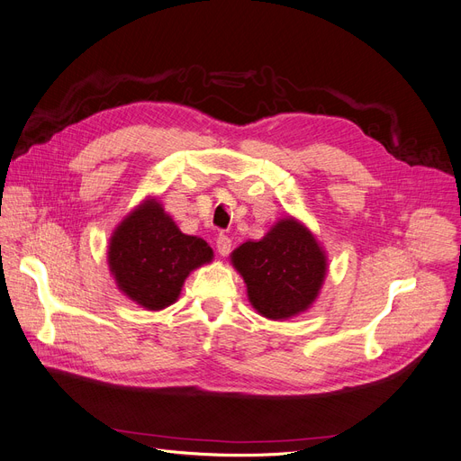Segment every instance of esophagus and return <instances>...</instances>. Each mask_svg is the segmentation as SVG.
Wrapping results in <instances>:
<instances>
[{"label":"esophagus","instance_id":"34e87169","mask_svg":"<svg viewBox=\"0 0 461 461\" xmlns=\"http://www.w3.org/2000/svg\"><path fill=\"white\" fill-rule=\"evenodd\" d=\"M216 249H218V252L221 254V257H228L230 250H231V240H230V237L224 235V233H220L216 237Z\"/></svg>","mask_w":461,"mask_h":461}]
</instances>
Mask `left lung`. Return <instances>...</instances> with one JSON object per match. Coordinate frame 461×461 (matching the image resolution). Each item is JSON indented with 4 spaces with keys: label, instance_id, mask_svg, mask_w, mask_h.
I'll return each mask as SVG.
<instances>
[{
    "label": "left lung",
    "instance_id": "left-lung-1",
    "mask_svg": "<svg viewBox=\"0 0 461 461\" xmlns=\"http://www.w3.org/2000/svg\"><path fill=\"white\" fill-rule=\"evenodd\" d=\"M254 310L271 321L308 312L327 279L329 258L312 230L294 216L279 218L258 241L231 254Z\"/></svg>",
    "mask_w": 461,
    "mask_h": 461
}]
</instances>
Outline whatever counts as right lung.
Segmentation results:
<instances>
[{"mask_svg":"<svg viewBox=\"0 0 461 461\" xmlns=\"http://www.w3.org/2000/svg\"><path fill=\"white\" fill-rule=\"evenodd\" d=\"M214 252L197 235H185L156 197H148L117 224L108 245L110 274L122 294L148 312L175 303L194 269Z\"/></svg>","mask_w":461,"mask_h":461,"instance_id":"obj_1","label":"right lung"}]
</instances>
